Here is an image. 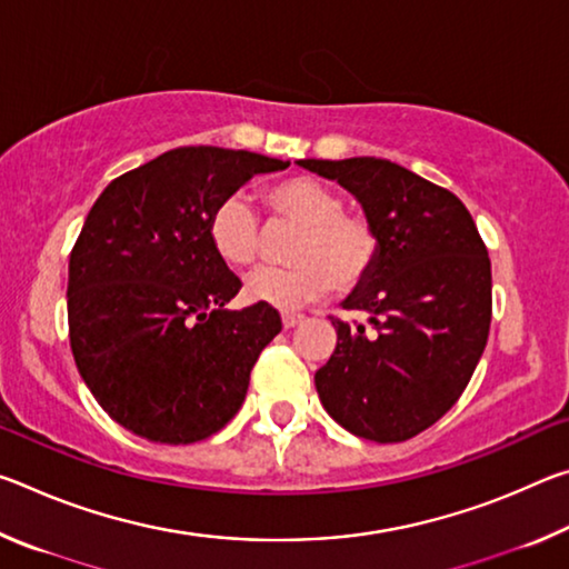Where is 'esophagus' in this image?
Returning <instances> with one entry per match:
<instances>
[{
    "instance_id": "1",
    "label": "esophagus",
    "mask_w": 569,
    "mask_h": 569,
    "mask_svg": "<svg viewBox=\"0 0 569 569\" xmlns=\"http://www.w3.org/2000/svg\"><path fill=\"white\" fill-rule=\"evenodd\" d=\"M298 323H303L301 313H283V329H296Z\"/></svg>"
}]
</instances>
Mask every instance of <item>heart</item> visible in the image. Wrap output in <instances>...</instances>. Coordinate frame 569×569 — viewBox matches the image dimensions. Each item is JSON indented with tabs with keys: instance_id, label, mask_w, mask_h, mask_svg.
I'll use <instances>...</instances> for the list:
<instances>
[{
	"instance_id": "1",
	"label": "heart",
	"mask_w": 569,
	"mask_h": 569,
	"mask_svg": "<svg viewBox=\"0 0 569 569\" xmlns=\"http://www.w3.org/2000/svg\"><path fill=\"white\" fill-rule=\"evenodd\" d=\"M271 216L298 226L288 248V268H258L243 283L250 303L293 311L316 301L333 286L351 291L369 278L379 256V233L361 213L343 210L331 186L311 176H291L263 190ZM208 240L213 253L230 268L256 261L261 228L246 198L228 196L208 218Z\"/></svg>"
}]
</instances>
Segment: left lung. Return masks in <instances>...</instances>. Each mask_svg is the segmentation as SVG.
I'll list each match as a JSON object with an SVG mask.
<instances>
[{
	"mask_svg": "<svg viewBox=\"0 0 569 569\" xmlns=\"http://www.w3.org/2000/svg\"><path fill=\"white\" fill-rule=\"evenodd\" d=\"M359 200L379 233L369 278L343 298L366 323L331 321L339 341L316 371L333 421L356 437L403 441L455 407L492 321V266L465 203L381 158L298 160Z\"/></svg>",
	"mask_w": 569,
	"mask_h": 569,
	"instance_id": "left-lung-1",
	"label": "left lung"
}]
</instances>
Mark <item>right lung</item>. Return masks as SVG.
Segmentation results:
<instances>
[{
	"mask_svg": "<svg viewBox=\"0 0 569 569\" xmlns=\"http://www.w3.org/2000/svg\"><path fill=\"white\" fill-rule=\"evenodd\" d=\"M288 166L178 148L94 200L70 256V346L92 397L132 435L192 445L238 413L281 316L266 303L228 311L240 281L210 248L208 218L253 176Z\"/></svg>",
	"mask_w": 569,
	"mask_h": 569,
	"instance_id": "right-lung-1",
	"label": "right lung"
}]
</instances>
